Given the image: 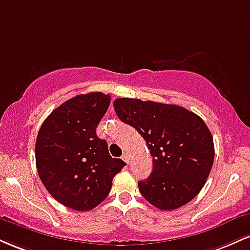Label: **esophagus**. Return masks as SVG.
Listing matches in <instances>:
<instances>
[{
  "instance_id": "1",
  "label": "esophagus",
  "mask_w": 250,
  "mask_h": 250,
  "mask_svg": "<svg viewBox=\"0 0 250 250\" xmlns=\"http://www.w3.org/2000/svg\"><path fill=\"white\" fill-rule=\"evenodd\" d=\"M122 160H123V161H125V163H128V162H129L128 155H127V154H123V155H122Z\"/></svg>"
}]
</instances>
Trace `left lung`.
<instances>
[{
    "mask_svg": "<svg viewBox=\"0 0 250 250\" xmlns=\"http://www.w3.org/2000/svg\"><path fill=\"white\" fill-rule=\"evenodd\" d=\"M116 115L145 139L153 156L148 179L139 182L142 196L161 210L177 209L200 193L214 162V142L203 120L175 104L120 97Z\"/></svg>",
    "mask_w": 250,
    "mask_h": 250,
    "instance_id": "1",
    "label": "left lung"
}]
</instances>
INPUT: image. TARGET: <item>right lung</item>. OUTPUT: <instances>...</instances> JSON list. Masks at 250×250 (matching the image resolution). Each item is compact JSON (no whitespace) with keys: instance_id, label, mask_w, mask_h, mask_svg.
<instances>
[{"instance_id":"add662e5","label":"right lung","mask_w":250,"mask_h":250,"mask_svg":"<svg viewBox=\"0 0 250 250\" xmlns=\"http://www.w3.org/2000/svg\"><path fill=\"white\" fill-rule=\"evenodd\" d=\"M109 104L110 96L100 91L77 95L51 111L37 134L40 179L54 199L74 210L99 206L125 166L109 155L105 140L96 135Z\"/></svg>"}]
</instances>
